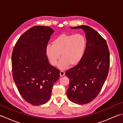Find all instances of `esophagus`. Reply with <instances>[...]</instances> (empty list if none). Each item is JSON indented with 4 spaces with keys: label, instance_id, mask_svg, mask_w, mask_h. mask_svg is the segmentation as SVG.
<instances>
[{
    "label": "esophagus",
    "instance_id": "34e87169",
    "mask_svg": "<svg viewBox=\"0 0 123 123\" xmlns=\"http://www.w3.org/2000/svg\"><path fill=\"white\" fill-rule=\"evenodd\" d=\"M64 75H65V72L63 71H61V72H60V75L61 76H62Z\"/></svg>",
    "mask_w": 123,
    "mask_h": 123
}]
</instances>
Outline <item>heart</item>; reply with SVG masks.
Instances as JSON below:
<instances>
[{"label":"heart","instance_id":"b5f03b06","mask_svg":"<svg viewBox=\"0 0 123 123\" xmlns=\"http://www.w3.org/2000/svg\"><path fill=\"white\" fill-rule=\"evenodd\" d=\"M86 46V39L81 34H62L53 40L52 45H47L45 51L53 66L57 65L61 55L62 58L59 66L64 69L69 64L73 66L80 62L84 55Z\"/></svg>","mask_w":123,"mask_h":123}]
</instances>
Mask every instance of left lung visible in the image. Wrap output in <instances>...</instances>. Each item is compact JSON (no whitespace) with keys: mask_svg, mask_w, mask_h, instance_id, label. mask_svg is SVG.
Returning <instances> with one entry per match:
<instances>
[{"mask_svg":"<svg viewBox=\"0 0 123 123\" xmlns=\"http://www.w3.org/2000/svg\"><path fill=\"white\" fill-rule=\"evenodd\" d=\"M84 30L87 39L85 53L81 60L66 71L69 85L67 95L73 102L85 105L96 98L108 74L110 53L106 42L88 25L72 27Z\"/></svg>","mask_w":123,"mask_h":123,"instance_id":"left-lung-1","label":"left lung"}]
</instances>
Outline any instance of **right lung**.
<instances>
[{"label": "right lung", "instance_id": "right-lung-1", "mask_svg": "<svg viewBox=\"0 0 123 123\" xmlns=\"http://www.w3.org/2000/svg\"><path fill=\"white\" fill-rule=\"evenodd\" d=\"M54 31L36 25L25 32L14 47L12 68L14 81L25 101L34 105L49 100L60 71L51 65L45 49Z\"/></svg>", "mask_w": 123, "mask_h": 123}]
</instances>
